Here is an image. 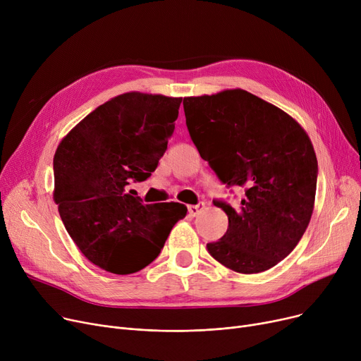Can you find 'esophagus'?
Returning <instances> with one entry per match:
<instances>
[{"mask_svg": "<svg viewBox=\"0 0 361 361\" xmlns=\"http://www.w3.org/2000/svg\"><path fill=\"white\" fill-rule=\"evenodd\" d=\"M203 207H204V203L199 202L197 204H190V206L187 207V209H188V214H190L192 216H196L203 209Z\"/></svg>", "mask_w": 361, "mask_h": 361, "instance_id": "esophagus-1", "label": "esophagus"}]
</instances>
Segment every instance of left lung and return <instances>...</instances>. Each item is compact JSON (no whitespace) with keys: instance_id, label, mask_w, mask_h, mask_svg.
<instances>
[{"instance_id":"8db88e82","label":"left lung","mask_w":361,"mask_h":361,"mask_svg":"<svg viewBox=\"0 0 361 361\" xmlns=\"http://www.w3.org/2000/svg\"><path fill=\"white\" fill-rule=\"evenodd\" d=\"M185 124L202 159L226 187L243 192L238 209L214 204L228 230L206 249L240 274L268 271L286 259L312 218L317 159L301 126L287 112L243 89L184 98Z\"/></svg>"}]
</instances>
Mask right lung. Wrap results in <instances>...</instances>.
Masks as SVG:
<instances>
[{"instance_id":"add662e5","label":"right lung","mask_w":361,"mask_h":361,"mask_svg":"<svg viewBox=\"0 0 361 361\" xmlns=\"http://www.w3.org/2000/svg\"><path fill=\"white\" fill-rule=\"evenodd\" d=\"M183 98L130 92L92 111L56 147L54 200L67 233L87 260L117 275L154 262L181 203L143 204L131 181H145L173 136Z\"/></svg>"}]
</instances>
